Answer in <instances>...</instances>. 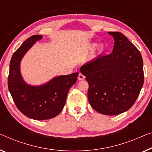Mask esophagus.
<instances>
[{
  "label": "esophagus",
  "mask_w": 152,
  "mask_h": 152,
  "mask_svg": "<svg viewBox=\"0 0 152 152\" xmlns=\"http://www.w3.org/2000/svg\"><path fill=\"white\" fill-rule=\"evenodd\" d=\"M85 78V76L83 75V74H82L81 73H80L78 74V79L79 80H84V79Z\"/></svg>",
  "instance_id": "esophagus-1"
}]
</instances>
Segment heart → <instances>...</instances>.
I'll return each instance as SVG.
<instances>
[{
	"instance_id": "obj_1",
	"label": "heart",
	"mask_w": 152,
	"mask_h": 152,
	"mask_svg": "<svg viewBox=\"0 0 152 152\" xmlns=\"http://www.w3.org/2000/svg\"><path fill=\"white\" fill-rule=\"evenodd\" d=\"M100 48V50H102V46H100V48Z\"/></svg>"
}]
</instances>
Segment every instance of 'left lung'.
<instances>
[{
	"label": "left lung",
	"instance_id": "8db88e82",
	"mask_svg": "<svg viewBox=\"0 0 152 152\" xmlns=\"http://www.w3.org/2000/svg\"><path fill=\"white\" fill-rule=\"evenodd\" d=\"M114 46L110 54L100 55L80 67L89 84L87 97L91 107L113 116L129 110L144 83L140 51L118 31H110Z\"/></svg>",
	"mask_w": 152,
	"mask_h": 152
}]
</instances>
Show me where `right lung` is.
Listing matches in <instances>:
<instances>
[{"mask_svg":"<svg viewBox=\"0 0 152 152\" xmlns=\"http://www.w3.org/2000/svg\"><path fill=\"white\" fill-rule=\"evenodd\" d=\"M41 35L26 39L13 54L10 64L8 89L15 104L21 113L34 120L54 118L63 110L69 89L75 84L78 73L55 77L42 86L27 85L22 79L20 62L23 56Z\"/></svg>","mask_w":152,"mask_h":152,"instance_id":"right-lung-1","label":"right lung"}]
</instances>
